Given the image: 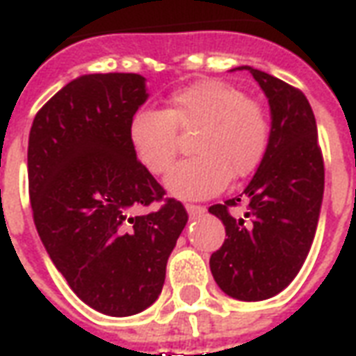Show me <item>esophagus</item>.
Listing matches in <instances>:
<instances>
[{"label": "esophagus", "mask_w": 356, "mask_h": 356, "mask_svg": "<svg viewBox=\"0 0 356 356\" xmlns=\"http://www.w3.org/2000/svg\"><path fill=\"white\" fill-rule=\"evenodd\" d=\"M186 211L191 217H198V215H204L205 213V207L204 205H194V204H186Z\"/></svg>", "instance_id": "esophagus-1"}]
</instances>
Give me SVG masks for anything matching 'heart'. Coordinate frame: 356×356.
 Listing matches in <instances>:
<instances>
[{
  "label": "heart",
  "instance_id": "b5f03b06",
  "mask_svg": "<svg viewBox=\"0 0 356 356\" xmlns=\"http://www.w3.org/2000/svg\"><path fill=\"white\" fill-rule=\"evenodd\" d=\"M270 117L260 104L225 81H198L175 90L162 111L141 109L130 120L128 139L152 175H164L179 154V134L194 131V158L171 171L168 191L183 200L209 198L232 179H245L264 160Z\"/></svg>",
  "mask_w": 356,
  "mask_h": 356
}]
</instances>
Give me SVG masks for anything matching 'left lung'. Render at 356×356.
Listing matches in <instances>:
<instances>
[{
  "mask_svg": "<svg viewBox=\"0 0 356 356\" xmlns=\"http://www.w3.org/2000/svg\"><path fill=\"white\" fill-rule=\"evenodd\" d=\"M247 70L264 90L272 130L264 160L243 194L215 204L222 220V247L209 259L217 285L228 296L260 302L296 277L312 249L325 192V164L307 97L270 73ZM245 205L243 216L235 213Z\"/></svg>",
  "mask_w": 356,
  "mask_h": 356,
  "instance_id": "obj_1",
  "label": "left lung"
}]
</instances>
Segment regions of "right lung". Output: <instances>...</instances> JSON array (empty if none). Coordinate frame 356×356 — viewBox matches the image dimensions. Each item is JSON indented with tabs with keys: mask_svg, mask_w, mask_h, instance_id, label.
<instances>
[{
	"mask_svg": "<svg viewBox=\"0 0 356 356\" xmlns=\"http://www.w3.org/2000/svg\"><path fill=\"white\" fill-rule=\"evenodd\" d=\"M138 73H92L39 109L28 141L33 222L44 249L84 304L128 317L154 304L188 215L136 156L131 117L147 102Z\"/></svg>",
	"mask_w": 356,
	"mask_h": 356,
	"instance_id": "1",
	"label": "right lung"
}]
</instances>
